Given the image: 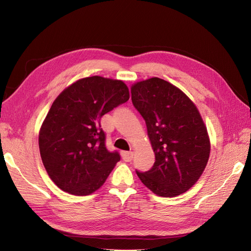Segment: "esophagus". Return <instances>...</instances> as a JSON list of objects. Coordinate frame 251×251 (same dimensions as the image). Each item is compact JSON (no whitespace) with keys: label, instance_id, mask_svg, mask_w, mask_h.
I'll use <instances>...</instances> for the list:
<instances>
[{"label":"esophagus","instance_id":"34e87169","mask_svg":"<svg viewBox=\"0 0 251 251\" xmlns=\"http://www.w3.org/2000/svg\"><path fill=\"white\" fill-rule=\"evenodd\" d=\"M122 157H123V159H124L125 162H130L131 159H132V157H134V153L124 151V152H122Z\"/></svg>","mask_w":251,"mask_h":251}]
</instances>
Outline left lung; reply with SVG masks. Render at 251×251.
I'll list each match as a JSON object with an SVG mask.
<instances>
[{"label":"left lung","mask_w":251,"mask_h":251,"mask_svg":"<svg viewBox=\"0 0 251 251\" xmlns=\"http://www.w3.org/2000/svg\"><path fill=\"white\" fill-rule=\"evenodd\" d=\"M131 101L146 121L155 162L148 172L136 170L154 194L174 197L195 184L207 165L210 142L199 110L188 96L162 78L131 86Z\"/></svg>","instance_id":"8db88e82"}]
</instances>
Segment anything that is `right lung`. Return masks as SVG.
Masks as SVG:
<instances>
[{
	"label": "right lung",
	"mask_w": 251,
	"mask_h": 251,
	"mask_svg": "<svg viewBox=\"0 0 251 251\" xmlns=\"http://www.w3.org/2000/svg\"><path fill=\"white\" fill-rule=\"evenodd\" d=\"M129 99L119 79H78L58 96L39 136L40 153L50 179L62 191L89 195L102 185L121 156L105 147L100 119Z\"/></svg>",
	"instance_id": "right-lung-1"
}]
</instances>
